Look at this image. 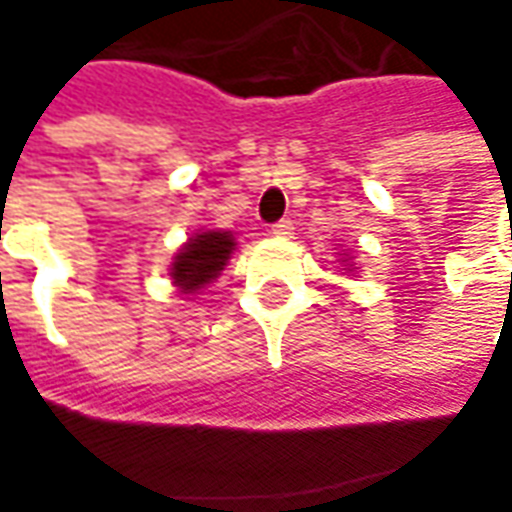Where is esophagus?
<instances>
[{
    "instance_id": "1",
    "label": "esophagus",
    "mask_w": 512,
    "mask_h": 512,
    "mask_svg": "<svg viewBox=\"0 0 512 512\" xmlns=\"http://www.w3.org/2000/svg\"><path fill=\"white\" fill-rule=\"evenodd\" d=\"M270 233H273V236H293V222H290V219H282V222L270 225Z\"/></svg>"
}]
</instances>
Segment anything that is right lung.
<instances>
[{
	"mask_svg": "<svg viewBox=\"0 0 512 512\" xmlns=\"http://www.w3.org/2000/svg\"><path fill=\"white\" fill-rule=\"evenodd\" d=\"M236 239L230 230H202L187 239V245L170 262V279L182 293H199L225 270Z\"/></svg>",
	"mask_w": 512,
	"mask_h": 512,
	"instance_id": "add662e5",
	"label": "right lung"
}]
</instances>
